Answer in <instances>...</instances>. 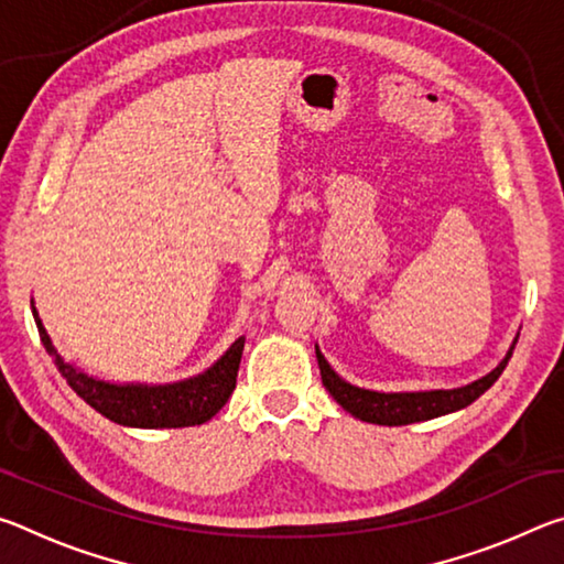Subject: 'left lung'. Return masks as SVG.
<instances>
[{
    "mask_svg": "<svg viewBox=\"0 0 564 564\" xmlns=\"http://www.w3.org/2000/svg\"><path fill=\"white\" fill-rule=\"evenodd\" d=\"M514 343L505 352V358L495 366L488 376L473 380V383L451 388V390H413V393H383V390H368L350 386L348 380H343L336 370L330 368V362L323 356L321 348L316 346V358L321 368L323 386H326L333 400L348 410L352 417L362 420V423H376V425H410V423H423V420H433L455 410H463L470 403H475L485 390H488L495 380L502 376L505 366L512 358Z\"/></svg>",
    "mask_w": 564,
    "mask_h": 564,
    "instance_id": "obj_1",
    "label": "left lung"
}]
</instances>
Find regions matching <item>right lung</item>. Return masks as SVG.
<instances>
[{
    "instance_id": "right-lung-1",
    "label": "right lung",
    "mask_w": 564,
    "mask_h": 564,
    "mask_svg": "<svg viewBox=\"0 0 564 564\" xmlns=\"http://www.w3.org/2000/svg\"><path fill=\"white\" fill-rule=\"evenodd\" d=\"M32 313L40 328V338L44 348L54 358V366L59 368V373L66 378V383L82 400L101 413L104 417L113 420V423L127 425V427H147V431H159V427H188V425H202L206 420H212L218 410L226 405V400L231 398L236 388L238 376V362L243 356V343L241 336L231 343L221 358H218L212 368H206L204 373L191 376L176 383H109L97 376H89L87 370L76 368L74 362L64 360L56 352L54 343L46 333L44 323L40 318V311L34 308Z\"/></svg>"
}]
</instances>
